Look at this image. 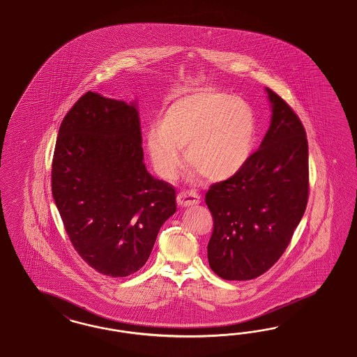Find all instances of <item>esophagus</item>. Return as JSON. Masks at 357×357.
Segmentation results:
<instances>
[{"instance_id": "esophagus-1", "label": "esophagus", "mask_w": 357, "mask_h": 357, "mask_svg": "<svg viewBox=\"0 0 357 357\" xmlns=\"http://www.w3.org/2000/svg\"><path fill=\"white\" fill-rule=\"evenodd\" d=\"M176 202L179 206H196L200 203V195L196 194L195 191H190V190L182 191L176 196Z\"/></svg>"}]
</instances>
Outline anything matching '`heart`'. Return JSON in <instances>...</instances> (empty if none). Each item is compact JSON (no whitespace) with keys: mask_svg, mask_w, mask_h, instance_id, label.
Returning <instances> with one entry per match:
<instances>
[{"mask_svg":"<svg viewBox=\"0 0 357 357\" xmlns=\"http://www.w3.org/2000/svg\"><path fill=\"white\" fill-rule=\"evenodd\" d=\"M257 136L255 114L249 103L212 87L175 99L146 133V148L157 174L174 179L190 165L209 181H225L249 162Z\"/></svg>","mask_w":357,"mask_h":357,"instance_id":"b5f03b06","label":"heart"}]
</instances>
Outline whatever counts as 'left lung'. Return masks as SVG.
<instances>
[{
    "instance_id": "8db88e82",
    "label": "left lung",
    "mask_w": 357,
    "mask_h": 357,
    "mask_svg": "<svg viewBox=\"0 0 357 357\" xmlns=\"http://www.w3.org/2000/svg\"><path fill=\"white\" fill-rule=\"evenodd\" d=\"M266 90L272 119L259 149L239 173L212 184L206 194L213 217L208 260L225 280H251L270 270L288 248L307 204L306 132L293 108Z\"/></svg>"
}]
</instances>
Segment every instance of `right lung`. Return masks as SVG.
<instances>
[{
	"mask_svg": "<svg viewBox=\"0 0 357 357\" xmlns=\"http://www.w3.org/2000/svg\"><path fill=\"white\" fill-rule=\"evenodd\" d=\"M135 105L87 91L65 115L52 160V195L66 234L87 264L124 278L146 263L175 188L142 162Z\"/></svg>",
	"mask_w": 357,
	"mask_h": 357,
	"instance_id": "obj_1",
	"label": "right lung"
}]
</instances>
